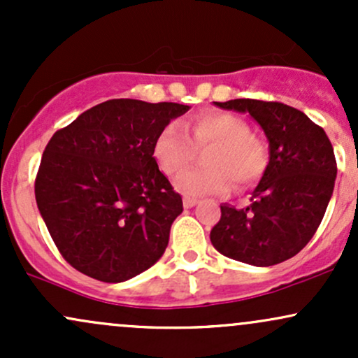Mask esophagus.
<instances>
[{
    "label": "esophagus",
    "mask_w": 358,
    "mask_h": 358,
    "mask_svg": "<svg viewBox=\"0 0 358 358\" xmlns=\"http://www.w3.org/2000/svg\"><path fill=\"white\" fill-rule=\"evenodd\" d=\"M196 203H199V200H196V199H192V196H185V199H183V207H185V208H192V207H195Z\"/></svg>",
    "instance_id": "esophagus-1"
}]
</instances>
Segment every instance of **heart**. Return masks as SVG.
Returning a JSON list of instances; mask_svg holds the SVG:
<instances>
[{"label":"heart","mask_w":358,"mask_h":358,"mask_svg":"<svg viewBox=\"0 0 358 358\" xmlns=\"http://www.w3.org/2000/svg\"><path fill=\"white\" fill-rule=\"evenodd\" d=\"M168 124L156 138L153 156L159 170L170 178L182 175L196 150L212 148L203 158L205 170H193L176 180V188L188 196L222 195L232 188L256 183L268 165L264 143L250 134L244 119L231 113H202L188 122Z\"/></svg>","instance_id":"obj_1"}]
</instances>
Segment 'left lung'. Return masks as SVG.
<instances>
[{"label":"left lung","instance_id":"left-lung-1","mask_svg":"<svg viewBox=\"0 0 358 358\" xmlns=\"http://www.w3.org/2000/svg\"><path fill=\"white\" fill-rule=\"evenodd\" d=\"M213 104L249 113L269 143V163L250 203L220 205L213 248L257 268L279 264L296 256L322 224L336 178L334 148L322 127L291 106L256 99Z\"/></svg>","mask_w":358,"mask_h":358}]
</instances>
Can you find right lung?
<instances>
[{
  "mask_svg": "<svg viewBox=\"0 0 358 358\" xmlns=\"http://www.w3.org/2000/svg\"><path fill=\"white\" fill-rule=\"evenodd\" d=\"M190 106L110 99L53 134L35 180L40 215L65 261L122 282L165 252L182 196L159 171L153 145Z\"/></svg>",
  "mask_w": 358,
  "mask_h": 358,
  "instance_id": "add662e5",
  "label": "right lung"
}]
</instances>
